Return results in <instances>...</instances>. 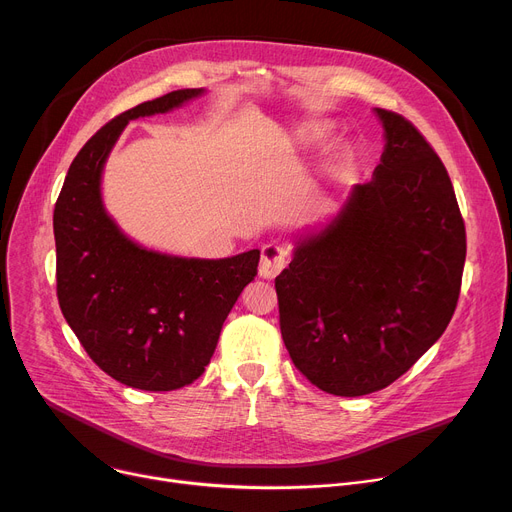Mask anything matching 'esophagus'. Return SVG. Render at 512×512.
<instances>
[{
	"label": "esophagus",
	"instance_id": "1",
	"mask_svg": "<svg viewBox=\"0 0 512 512\" xmlns=\"http://www.w3.org/2000/svg\"><path fill=\"white\" fill-rule=\"evenodd\" d=\"M288 263V253L284 247L269 243L261 249V261H259V276L265 280H274L280 271Z\"/></svg>",
	"mask_w": 512,
	"mask_h": 512
}]
</instances>
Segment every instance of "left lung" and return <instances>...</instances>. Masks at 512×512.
I'll use <instances>...</instances> for the list:
<instances>
[{
    "label": "left lung",
    "instance_id": "1",
    "mask_svg": "<svg viewBox=\"0 0 512 512\" xmlns=\"http://www.w3.org/2000/svg\"><path fill=\"white\" fill-rule=\"evenodd\" d=\"M385 152L333 222L276 278L294 366L325 393L381 391L447 329L461 292L465 222L445 164L418 127L377 109Z\"/></svg>",
    "mask_w": 512,
    "mask_h": 512
}]
</instances>
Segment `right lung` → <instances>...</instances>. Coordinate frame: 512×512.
Here are the masks:
<instances>
[{
	"label": "right lung",
	"instance_id": "obj_1",
	"mask_svg": "<svg viewBox=\"0 0 512 512\" xmlns=\"http://www.w3.org/2000/svg\"><path fill=\"white\" fill-rule=\"evenodd\" d=\"M201 92H168L100 127L67 170L53 212L61 313L100 370L142 391L199 379L236 298L257 276V249L216 261L160 255L129 241L102 208L100 173L123 127Z\"/></svg>",
	"mask_w": 512,
	"mask_h": 512
}]
</instances>
